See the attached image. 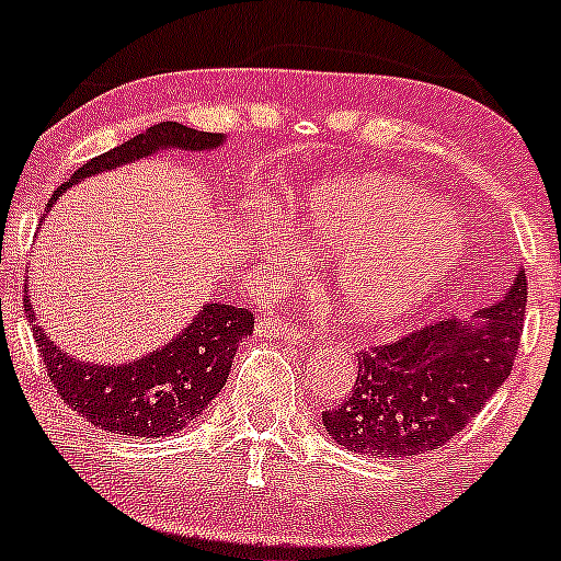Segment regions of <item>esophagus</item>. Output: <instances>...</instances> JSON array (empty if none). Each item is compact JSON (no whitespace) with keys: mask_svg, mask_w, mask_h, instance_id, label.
<instances>
[{"mask_svg":"<svg viewBox=\"0 0 561 561\" xmlns=\"http://www.w3.org/2000/svg\"><path fill=\"white\" fill-rule=\"evenodd\" d=\"M259 334L261 337H282L298 345L308 343V332L302 327L287 324L285 319H259Z\"/></svg>","mask_w":561,"mask_h":561,"instance_id":"esophagus-1","label":"esophagus"}]
</instances>
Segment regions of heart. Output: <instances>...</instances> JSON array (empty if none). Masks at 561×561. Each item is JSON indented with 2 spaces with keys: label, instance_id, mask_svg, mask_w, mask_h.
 Segmentation results:
<instances>
[{
  "label": "heart",
  "instance_id": "heart-1",
  "mask_svg": "<svg viewBox=\"0 0 561 561\" xmlns=\"http://www.w3.org/2000/svg\"><path fill=\"white\" fill-rule=\"evenodd\" d=\"M300 229L332 248V285L347 317L390 324L424 306L465 255V229L433 197L382 173L330 179L298 208ZM268 242L295 248L279 224Z\"/></svg>",
  "mask_w": 561,
  "mask_h": 561
}]
</instances>
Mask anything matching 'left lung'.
<instances>
[{
  "label": "left lung",
  "instance_id": "8db88e82",
  "mask_svg": "<svg viewBox=\"0 0 561 561\" xmlns=\"http://www.w3.org/2000/svg\"><path fill=\"white\" fill-rule=\"evenodd\" d=\"M527 279L469 321L443 319L358 351L351 396L321 411L327 435L364 456L409 459L459 435L512 375L525 327Z\"/></svg>",
  "mask_w": 561,
  "mask_h": 561
}]
</instances>
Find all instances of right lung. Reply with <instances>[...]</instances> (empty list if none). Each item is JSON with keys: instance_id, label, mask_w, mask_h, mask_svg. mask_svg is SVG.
I'll use <instances>...</instances> for the list:
<instances>
[{"instance_id": "add662e5", "label": "right lung", "mask_w": 561, "mask_h": 561, "mask_svg": "<svg viewBox=\"0 0 561 561\" xmlns=\"http://www.w3.org/2000/svg\"><path fill=\"white\" fill-rule=\"evenodd\" d=\"M224 145V134L195 131L176 121H163L137 134L124 145L113 147L83 163L60 190L49 197L47 210L55 199L81 179L100 171L118 169L131 160L147 158L158 150H214ZM25 313L34 324L36 347L44 358L49 382L60 392L62 403L87 416L100 430L131 437H165L184 430L197 420L210 401L221 392L229 379L231 358L248 334H253L255 317L248 308L227 302H205L203 311L192 319L182 334L169 345L147 353L131 364L102 366L76 362L62 353L36 324L25 295Z\"/></svg>"}]
</instances>
